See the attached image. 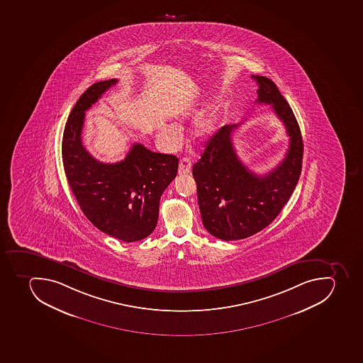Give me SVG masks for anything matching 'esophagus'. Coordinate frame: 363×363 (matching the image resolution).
I'll use <instances>...</instances> for the list:
<instances>
[{
    "instance_id": "1",
    "label": "esophagus",
    "mask_w": 363,
    "mask_h": 363,
    "mask_svg": "<svg viewBox=\"0 0 363 363\" xmlns=\"http://www.w3.org/2000/svg\"><path fill=\"white\" fill-rule=\"evenodd\" d=\"M191 169H192V162L189 157H184L183 160H180L179 170H178L179 174H189Z\"/></svg>"
}]
</instances>
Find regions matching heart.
I'll list each match as a JSON object with an SVG mask.
<instances>
[{"instance_id":"heart-1","label":"heart","mask_w":363,"mask_h":363,"mask_svg":"<svg viewBox=\"0 0 363 363\" xmlns=\"http://www.w3.org/2000/svg\"><path fill=\"white\" fill-rule=\"evenodd\" d=\"M217 125H218V118L215 115H211L199 121L195 132L198 134V137H207L216 130ZM170 132L171 128L169 126H164L162 128L161 134L163 137H168L170 135Z\"/></svg>"}]
</instances>
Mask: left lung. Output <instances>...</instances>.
<instances>
[{
    "label": "left lung",
    "mask_w": 363,
    "mask_h": 363,
    "mask_svg": "<svg viewBox=\"0 0 363 363\" xmlns=\"http://www.w3.org/2000/svg\"><path fill=\"white\" fill-rule=\"evenodd\" d=\"M259 86L256 104H272L289 137L283 161L268 174L248 170L235 152L232 133L239 125L217 132L193 165L204 228L222 240H239L264 229L278 216L298 184L303 143L292 109L272 80L254 76Z\"/></svg>",
    "instance_id": "left-lung-1"
}]
</instances>
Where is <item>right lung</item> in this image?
<instances>
[{
    "label": "right lung",
    "mask_w": 363,
    "mask_h": 363,
    "mask_svg": "<svg viewBox=\"0 0 363 363\" xmlns=\"http://www.w3.org/2000/svg\"><path fill=\"white\" fill-rule=\"evenodd\" d=\"M115 84L117 79L95 82L77 101L65 124L62 159L67 183L89 222L104 233L133 242L155 229L160 199L177 176L178 159L141 143H134L117 163H102L85 150V111Z\"/></svg>",
    "instance_id": "1"
}]
</instances>
